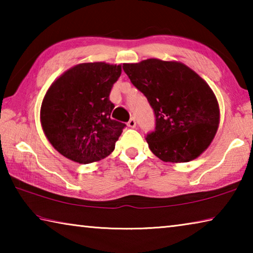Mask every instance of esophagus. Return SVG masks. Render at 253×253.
<instances>
[{
  "mask_svg": "<svg viewBox=\"0 0 253 253\" xmlns=\"http://www.w3.org/2000/svg\"><path fill=\"white\" fill-rule=\"evenodd\" d=\"M127 125H128V127H130V128H135L136 127V119L134 117H131L129 119V122L127 123Z\"/></svg>",
  "mask_w": 253,
  "mask_h": 253,
  "instance_id": "1",
  "label": "esophagus"
}]
</instances>
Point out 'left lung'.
Here are the masks:
<instances>
[{
	"mask_svg": "<svg viewBox=\"0 0 253 253\" xmlns=\"http://www.w3.org/2000/svg\"><path fill=\"white\" fill-rule=\"evenodd\" d=\"M123 69L154 110L155 130L146 135L154 155L172 163L199 157L220 123L219 104L209 84L176 61L147 59L124 63Z\"/></svg>",
	"mask_w": 253,
	"mask_h": 253,
	"instance_id": "left-lung-1",
	"label": "left lung"
}]
</instances>
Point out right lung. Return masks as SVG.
I'll list each match as a JSON object with an SVG mask.
<instances>
[{"label": "right lung", "instance_id": "obj_1", "mask_svg": "<svg viewBox=\"0 0 253 253\" xmlns=\"http://www.w3.org/2000/svg\"><path fill=\"white\" fill-rule=\"evenodd\" d=\"M121 74V65L80 63L50 85L41 105V125L61 155L89 164L113 153L126 127L110 118L115 105L109 95Z\"/></svg>", "mask_w": 253, "mask_h": 253}]
</instances>
